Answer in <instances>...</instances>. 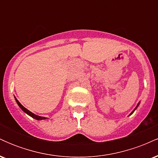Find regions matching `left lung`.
Returning a JSON list of instances; mask_svg holds the SVG:
<instances>
[{"label":"left lung","mask_w":158,"mask_h":158,"mask_svg":"<svg viewBox=\"0 0 158 158\" xmlns=\"http://www.w3.org/2000/svg\"><path fill=\"white\" fill-rule=\"evenodd\" d=\"M139 102L138 103V104H137V106H136V108H135V109H134V110H133V111H132V112H131V114H130V115H131V114L134 113V111H135V110L136 109H137V107H138V106H139Z\"/></svg>","instance_id":"obj_1"}]
</instances>
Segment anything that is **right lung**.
<instances>
[{"instance_id":"right-lung-1","label":"right lung","mask_w":158,"mask_h":158,"mask_svg":"<svg viewBox=\"0 0 158 158\" xmlns=\"http://www.w3.org/2000/svg\"><path fill=\"white\" fill-rule=\"evenodd\" d=\"M15 100H16V102H17L18 105H19V106L20 107V108H21V110H22L23 112H25V113L28 114V115H30V117H32V118H34V119H37V120H41V119H47L46 117H40V116L35 115V114H34L33 113H32L31 111H30V110H27L26 108H24V107H23V106H22V105H21V103H20V102H19V100H18V99H16V98H15Z\"/></svg>"}]
</instances>
